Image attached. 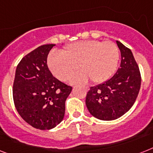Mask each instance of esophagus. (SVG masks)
Here are the masks:
<instances>
[{
    "mask_svg": "<svg viewBox=\"0 0 153 153\" xmlns=\"http://www.w3.org/2000/svg\"><path fill=\"white\" fill-rule=\"evenodd\" d=\"M84 89H85V90L86 92H87L88 90H89V87H84Z\"/></svg>",
    "mask_w": 153,
    "mask_h": 153,
    "instance_id": "esophagus-1",
    "label": "esophagus"
}]
</instances>
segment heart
Here are the masks:
<instances>
[{
    "mask_svg": "<svg viewBox=\"0 0 153 153\" xmlns=\"http://www.w3.org/2000/svg\"><path fill=\"white\" fill-rule=\"evenodd\" d=\"M120 52L112 42L81 41L64 47L61 54L51 53L48 59L51 72L59 80H69L78 71L82 72L72 79L74 83H101L110 78L117 68Z\"/></svg>",
    "mask_w": 153,
    "mask_h": 153,
    "instance_id": "obj_1",
    "label": "heart"
}]
</instances>
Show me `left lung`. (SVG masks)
<instances>
[{
    "instance_id": "left-lung-1",
    "label": "left lung",
    "mask_w": 153,
    "mask_h": 153,
    "mask_svg": "<svg viewBox=\"0 0 153 153\" xmlns=\"http://www.w3.org/2000/svg\"><path fill=\"white\" fill-rule=\"evenodd\" d=\"M121 64L112 78L89 89L85 105L92 115L100 120H116L134 104L141 87L138 65L130 48L117 41Z\"/></svg>"
}]
</instances>
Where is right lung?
<instances>
[{
  "label": "right lung",
  "instance_id": "right-lung-1",
  "mask_svg": "<svg viewBox=\"0 0 153 153\" xmlns=\"http://www.w3.org/2000/svg\"><path fill=\"white\" fill-rule=\"evenodd\" d=\"M55 45H43L23 57L13 82V100L23 120L36 129L50 130L63 120L72 87L53 77L47 57Z\"/></svg>",
  "mask_w": 153,
  "mask_h": 153
}]
</instances>
